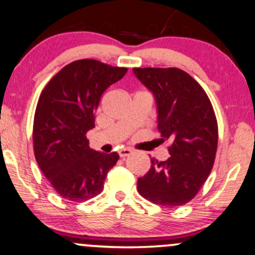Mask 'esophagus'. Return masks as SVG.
<instances>
[{
	"instance_id": "1",
	"label": "esophagus",
	"mask_w": 255,
	"mask_h": 255,
	"mask_svg": "<svg viewBox=\"0 0 255 255\" xmlns=\"http://www.w3.org/2000/svg\"><path fill=\"white\" fill-rule=\"evenodd\" d=\"M131 153V150L130 148H128V147H125V148H121V150L119 151V154H120V157H127V156H129V154Z\"/></svg>"
}]
</instances>
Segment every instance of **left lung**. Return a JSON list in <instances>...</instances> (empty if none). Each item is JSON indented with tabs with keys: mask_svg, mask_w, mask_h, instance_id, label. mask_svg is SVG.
Masks as SVG:
<instances>
[{
	"mask_svg": "<svg viewBox=\"0 0 255 255\" xmlns=\"http://www.w3.org/2000/svg\"><path fill=\"white\" fill-rule=\"evenodd\" d=\"M157 102L160 142L169 141L170 157L151 158V168L137 178L146 200L166 207L191 201L209 177L215 163L218 125L203 87L178 68H133Z\"/></svg>",
	"mask_w": 255,
	"mask_h": 255,
	"instance_id": "8db88e82",
	"label": "left lung"
}]
</instances>
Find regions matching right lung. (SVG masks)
Segmentation results:
<instances>
[{
    "mask_svg": "<svg viewBox=\"0 0 255 255\" xmlns=\"http://www.w3.org/2000/svg\"><path fill=\"white\" fill-rule=\"evenodd\" d=\"M127 68L97 60L64 66L45 85L33 120L34 157L44 176L63 199L81 203L104 188L119 154L91 150L86 133L104 91L124 78Z\"/></svg>",
    "mask_w": 255,
    "mask_h": 255,
    "instance_id": "add662e5",
    "label": "right lung"
}]
</instances>
